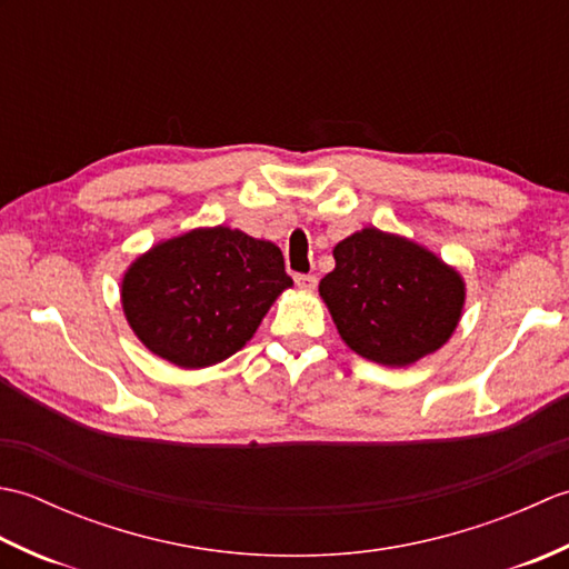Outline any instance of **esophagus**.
I'll return each mask as SVG.
<instances>
[{"label":"esophagus","mask_w":569,"mask_h":569,"mask_svg":"<svg viewBox=\"0 0 569 569\" xmlns=\"http://www.w3.org/2000/svg\"><path fill=\"white\" fill-rule=\"evenodd\" d=\"M296 286L300 288V291H316L318 278L310 276V273H298V276H296Z\"/></svg>","instance_id":"esophagus-1"}]
</instances>
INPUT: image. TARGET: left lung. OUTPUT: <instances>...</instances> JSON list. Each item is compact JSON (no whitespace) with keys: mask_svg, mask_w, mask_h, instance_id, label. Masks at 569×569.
Here are the masks:
<instances>
[{"mask_svg":"<svg viewBox=\"0 0 569 569\" xmlns=\"http://www.w3.org/2000/svg\"><path fill=\"white\" fill-rule=\"evenodd\" d=\"M320 281L345 345L383 367H410L450 340L462 318L465 278L401 234L365 227L332 249Z\"/></svg>","mask_w":569,"mask_h":569,"instance_id":"8db88e82","label":"left lung"}]
</instances>
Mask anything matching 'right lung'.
Segmentation results:
<instances>
[{
	"mask_svg": "<svg viewBox=\"0 0 569 569\" xmlns=\"http://www.w3.org/2000/svg\"><path fill=\"white\" fill-rule=\"evenodd\" d=\"M291 286L273 241L198 227L134 259L122 278V308L149 352L204 369L239 352Z\"/></svg>",
	"mask_w": 569,
	"mask_h": 569,
	"instance_id": "add662e5",
	"label": "right lung"
}]
</instances>
